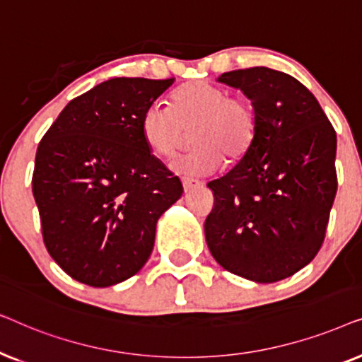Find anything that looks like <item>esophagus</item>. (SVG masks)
Returning <instances> with one entry per match:
<instances>
[{"mask_svg": "<svg viewBox=\"0 0 362 362\" xmlns=\"http://www.w3.org/2000/svg\"><path fill=\"white\" fill-rule=\"evenodd\" d=\"M197 186H202V181L199 180H194V177H182V187H185V191H191L192 187H197Z\"/></svg>", "mask_w": 362, "mask_h": 362, "instance_id": "34e87169", "label": "esophagus"}]
</instances>
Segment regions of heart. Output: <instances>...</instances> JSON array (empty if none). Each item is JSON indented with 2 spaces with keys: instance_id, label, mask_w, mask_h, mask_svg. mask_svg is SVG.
<instances>
[{
  "instance_id": "1",
  "label": "heart",
  "mask_w": 362,
  "mask_h": 362,
  "mask_svg": "<svg viewBox=\"0 0 362 362\" xmlns=\"http://www.w3.org/2000/svg\"><path fill=\"white\" fill-rule=\"evenodd\" d=\"M191 130L196 146L173 166L185 175H211L222 158L237 163L247 155L259 130V118L250 98L230 95L206 81L182 83L173 90L170 107L155 102L143 112V138L158 156H175Z\"/></svg>"
}]
</instances>
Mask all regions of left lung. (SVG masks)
<instances>
[{"label": "left lung", "mask_w": 362, "mask_h": 362, "mask_svg": "<svg viewBox=\"0 0 362 362\" xmlns=\"http://www.w3.org/2000/svg\"><path fill=\"white\" fill-rule=\"evenodd\" d=\"M217 81L254 103L259 130L247 155L207 182L204 222L212 257L230 274L274 284L318 254L333 206L336 132L313 93L288 74L239 69Z\"/></svg>", "instance_id": "1"}]
</instances>
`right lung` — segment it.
Wrapping results in <instances>:
<instances>
[{
	"mask_svg": "<svg viewBox=\"0 0 362 362\" xmlns=\"http://www.w3.org/2000/svg\"><path fill=\"white\" fill-rule=\"evenodd\" d=\"M173 82L98 83L69 102L39 143L33 194L44 244L81 284L110 286L140 272L158 219L182 194L141 133L143 112Z\"/></svg>",
	"mask_w": 362,
	"mask_h": 362,
	"instance_id": "obj_1",
	"label": "right lung"
}]
</instances>
